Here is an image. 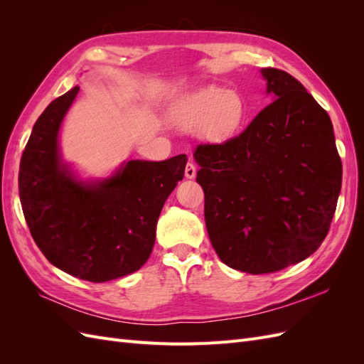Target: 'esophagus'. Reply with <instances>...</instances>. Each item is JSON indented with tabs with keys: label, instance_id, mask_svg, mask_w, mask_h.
I'll list each match as a JSON object with an SVG mask.
<instances>
[{
	"label": "esophagus",
	"instance_id": "obj_1",
	"mask_svg": "<svg viewBox=\"0 0 364 364\" xmlns=\"http://www.w3.org/2000/svg\"><path fill=\"white\" fill-rule=\"evenodd\" d=\"M196 173H197L196 165H194L193 162L186 164V167H185V178H186V179H194V178H196Z\"/></svg>",
	"mask_w": 364,
	"mask_h": 364
}]
</instances>
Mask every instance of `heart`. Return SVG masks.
Listing matches in <instances>:
<instances>
[{"instance_id": "obj_1", "label": "heart", "mask_w": 364, "mask_h": 364, "mask_svg": "<svg viewBox=\"0 0 364 364\" xmlns=\"http://www.w3.org/2000/svg\"><path fill=\"white\" fill-rule=\"evenodd\" d=\"M246 117L247 103L240 92L228 91L222 86H208L194 92L174 118L183 130L203 129L208 139L222 142L237 134Z\"/></svg>"}]
</instances>
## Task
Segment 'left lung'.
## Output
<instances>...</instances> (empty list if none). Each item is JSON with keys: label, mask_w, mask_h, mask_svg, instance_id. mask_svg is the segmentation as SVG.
Here are the masks:
<instances>
[{"label": "left lung", "mask_w": 364, "mask_h": 364, "mask_svg": "<svg viewBox=\"0 0 364 364\" xmlns=\"http://www.w3.org/2000/svg\"><path fill=\"white\" fill-rule=\"evenodd\" d=\"M261 75L273 102L241 135L194 151L211 245L226 266L252 274L278 272L314 253L341 188L325 109L289 73L262 68Z\"/></svg>", "instance_id": "8db88e82"}]
</instances>
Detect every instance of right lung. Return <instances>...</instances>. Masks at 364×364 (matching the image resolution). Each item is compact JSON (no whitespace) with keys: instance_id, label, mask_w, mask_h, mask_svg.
I'll use <instances>...</instances> for the list:
<instances>
[{"instance_id":"add662e5","label":"right lung","mask_w":364,"mask_h":364,"mask_svg":"<svg viewBox=\"0 0 364 364\" xmlns=\"http://www.w3.org/2000/svg\"><path fill=\"white\" fill-rule=\"evenodd\" d=\"M80 87L51 102L33 126L19 164V199L46 258L90 282L144 266L167 197L183 179L186 156L123 162L105 179L85 181L60 155L59 132Z\"/></svg>"}]
</instances>
